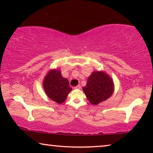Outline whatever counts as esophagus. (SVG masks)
I'll return each mask as SVG.
<instances>
[{
  "instance_id": "34e87169",
  "label": "esophagus",
  "mask_w": 153,
  "mask_h": 153,
  "mask_svg": "<svg viewBox=\"0 0 153 153\" xmlns=\"http://www.w3.org/2000/svg\"><path fill=\"white\" fill-rule=\"evenodd\" d=\"M74 88L75 89H80V88H81V86H80V85H78V86L74 87Z\"/></svg>"
}]
</instances>
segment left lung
Listing matches in <instances>:
<instances>
[{
  "label": "left lung",
  "mask_w": 153,
  "mask_h": 153,
  "mask_svg": "<svg viewBox=\"0 0 153 153\" xmlns=\"http://www.w3.org/2000/svg\"><path fill=\"white\" fill-rule=\"evenodd\" d=\"M83 90L91 104L97 105L112 95L114 84L112 79L102 71H94L88 79Z\"/></svg>",
  "instance_id": "obj_1"
}]
</instances>
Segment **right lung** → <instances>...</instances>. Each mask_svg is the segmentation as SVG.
I'll list each match as a JSON object with an SVG mask.
<instances>
[{"instance_id":"1","label":"right lung","mask_w":153,"mask_h":153,"mask_svg":"<svg viewBox=\"0 0 153 153\" xmlns=\"http://www.w3.org/2000/svg\"><path fill=\"white\" fill-rule=\"evenodd\" d=\"M43 87L48 97L58 104H61L72 88L69 86V80L62 77L61 71L51 70L45 76Z\"/></svg>"}]
</instances>
